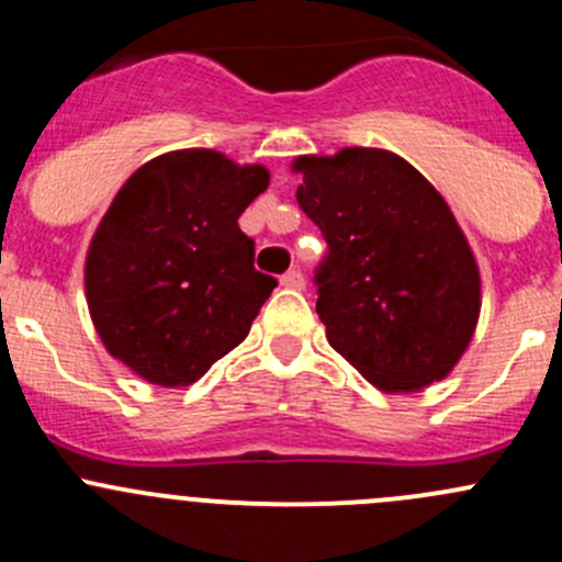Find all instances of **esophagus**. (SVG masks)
Wrapping results in <instances>:
<instances>
[{"label":"esophagus","mask_w":562,"mask_h":562,"mask_svg":"<svg viewBox=\"0 0 562 562\" xmlns=\"http://www.w3.org/2000/svg\"><path fill=\"white\" fill-rule=\"evenodd\" d=\"M280 285L282 288H291V291H302V288H304V274L299 269L285 271V274H282V280H280Z\"/></svg>","instance_id":"34e87169"}]
</instances>
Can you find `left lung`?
I'll return each mask as SVG.
<instances>
[{
  "mask_svg": "<svg viewBox=\"0 0 562 562\" xmlns=\"http://www.w3.org/2000/svg\"><path fill=\"white\" fill-rule=\"evenodd\" d=\"M293 171L328 245L315 271L328 345L391 394L443 381L481 313L479 263L443 195L400 155L367 146L296 157Z\"/></svg>",
  "mask_w": 562,
  "mask_h": 562,
  "instance_id": "1",
  "label": "left lung"
}]
</instances>
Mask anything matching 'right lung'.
<instances>
[{
    "label": "right lung",
    "instance_id": "1",
    "mask_svg": "<svg viewBox=\"0 0 562 562\" xmlns=\"http://www.w3.org/2000/svg\"><path fill=\"white\" fill-rule=\"evenodd\" d=\"M263 166L179 149L130 176L87 252V302L113 359L155 386H187L236 348L277 280L255 269L241 212Z\"/></svg>",
    "mask_w": 562,
    "mask_h": 562
}]
</instances>
